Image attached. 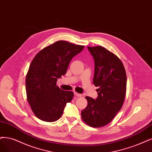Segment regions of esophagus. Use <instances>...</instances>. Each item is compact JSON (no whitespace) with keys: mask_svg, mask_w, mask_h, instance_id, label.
Wrapping results in <instances>:
<instances>
[{"mask_svg":"<svg viewBox=\"0 0 152 152\" xmlns=\"http://www.w3.org/2000/svg\"><path fill=\"white\" fill-rule=\"evenodd\" d=\"M74 94H75V96H76L77 97H81V94L77 93L76 92H74Z\"/></svg>","mask_w":152,"mask_h":152,"instance_id":"esophagus-1","label":"esophagus"}]
</instances>
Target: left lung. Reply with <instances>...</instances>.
Returning a JSON list of instances; mask_svg holds the SVG:
<instances>
[{
  "mask_svg": "<svg viewBox=\"0 0 152 152\" xmlns=\"http://www.w3.org/2000/svg\"><path fill=\"white\" fill-rule=\"evenodd\" d=\"M94 61L93 84L98 87L96 99L86 96L88 105L81 111L83 120L99 128L111 121L123 106L126 90V75L121 60L102 46L88 47Z\"/></svg>",
  "mask_w": 152,
  "mask_h": 152,
  "instance_id": "1",
  "label": "left lung"
}]
</instances>
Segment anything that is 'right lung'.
<instances>
[{"mask_svg": "<svg viewBox=\"0 0 152 152\" xmlns=\"http://www.w3.org/2000/svg\"><path fill=\"white\" fill-rule=\"evenodd\" d=\"M84 46L59 41L45 48L32 61L26 75L27 99L34 115L40 120L53 122L63 113L67 103L74 96L62 90L56 82L64 75L70 61Z\"/></svg>", "mask_w": 152, "mask_h": 152, "instance_id": "right-lung-1", "label": "right lung"}]
</instances>
